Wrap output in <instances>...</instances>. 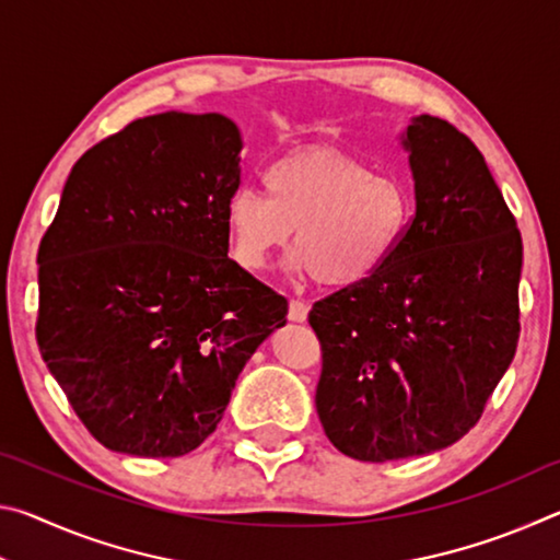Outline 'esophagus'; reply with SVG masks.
Wrapping results in <instances>:
<instances>
[{"label":"esophagus","instance_id":"34e87169","mask_svg":"<svg viewBox=\"0 0 560 560\" xmlns=\"http://www.w3.org/2000/svg\"><path fill=\"white\" fill-rule=\"evenodd\" d=\"M308 318V306L299 299H291L289 301V320H293V324H303V320Z\"/></svg>","mask_w":560,"mask_h":560}]
</instances>
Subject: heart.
Masks as SVG:
<instances>
[{
	"label": "heart",
	"instance_id": "b5f03b06",
	"mask_svg": "<svg viewBox=\"0 0 560 560\" xmlns=\"http://www.w3.org/2000/svg\"><path fill=\"white\" fill-rule=\"evenodd\" d=\"M264 192L242 187L224 205L234 261L264 271L296 230L291 267L328 289H353L381 273L412 214L400 177L336 150L277 160L264 173Z\"/></svg>",
	"mask_w": 560,
	"mask_h": 560
}]
</instances>
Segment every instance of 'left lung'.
I'll list each match as a JSON object with an SVG mask.
<instances>
[{
	"label": "left lung",
	"instance_id": "obj_1",
	"mask_svg": "<svg viewBox=\"0 0 560 560\" xmlns=\"http://www.w3.org/2000/svg\"><path fill=\"white\" fill-rule=\"evenodd\" d=\"M415 217L371 281L314 303L316 410L334 447L395 462L450 447L485 412L518 343L521 234L485 155L447 120L402 132Z\"/></svg>",
	"mask_w": 560,
	"mask_h": 560
}]
</instances>
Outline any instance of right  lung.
I'll return each instance as SVG.
<instances>
[{
	"mask_svg": "<svg viewBox=\"0 0 560 560\" xmlns=\"http://www.w3.org/2000/svg\"><path fill=\"white\" fill-rule=\"evenodd\" d=\"M242 132L222 113L138 118L83 153L39 244L36 340L103 447L183 457L217 430L287 299L226 257Z\"/></svg>",
	"mask_w": 560,
	"mask_h": 560,
	"instance_id": "1",
	"label": "right lung"
}]
</instances>
